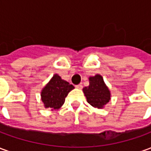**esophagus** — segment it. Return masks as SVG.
Listing matches in <instances>:
<instances>
[{
    "label": "esophagus",
    "instance_id": "34e87169",
    "mask_svg": "<svg viewBox=\"0 0 151 151\" xmlns=\"http://www.w3.org/2000/svg\"><path fill=\"white\" fill-rule=\"evenodd\" d=\"M76 88H77V89H80V90H81V89H82V84H79V85H77V86H76Z\"/></svg>",
    "mask_w": 151,
    "mask_h": 151
}]
</instances>
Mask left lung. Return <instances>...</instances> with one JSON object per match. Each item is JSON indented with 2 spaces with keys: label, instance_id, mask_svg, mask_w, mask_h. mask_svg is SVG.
<instances>
[{
  "label": "left lung",
  "instance_id": "left-lung-1",
  "mask_svg": "<svg viewBox=\"0 0 151 151\" xmlns=\"http://www.w3.org/2000/svg\"><path fill=\"white\" fill-rule=\"evenodd\" d=\"M88 86L82 89L86 100L94 108L102 109L111 99V91L100 74L89 78Z\"/></svg>",
  "mask_w": 151,
  "mask_h": 151
}]
</instances>
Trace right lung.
<instances>
[{"label": "right lung", "instance_id": "obj_1", "mask_svg": "<svg viewBox=\"0 0 151 151\" xmlns=\"http://www.w3.org/2000/svg\"><path fill=\"white\" fill-rule=\"evenodd\" d=\"M73 89H74L73 86L63 80L58 74H54L41 91V100L44 108H49L51 111L58 110Z\"/></svg>", "mask_w": 151, "mask_h": 151}]
</instances>
